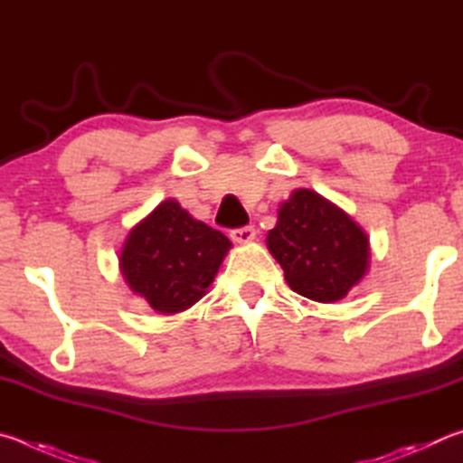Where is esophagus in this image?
Segmentation results:
<instances>
[{
    "label": "esophagus",
    "instance_id": "34e87169",
    "mask_svg": "<svg viewBox=\"0 0 463 463\" xmlns=\"http://www.w3.org/2000/svg\"><path fill=\"white\" fill-rule=\"evenodd\" d=\"M230 236L233 241H238V244H248V241H252L256 238V230H254V225L236 227V230H232Z\"/></svg>",
    "mask_w": 463,
    "mask_h": 463
}]
</instances>
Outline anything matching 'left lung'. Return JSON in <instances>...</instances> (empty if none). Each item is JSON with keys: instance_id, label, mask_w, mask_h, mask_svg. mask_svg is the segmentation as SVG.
I'll use <instances>...</instances> for the list:
<instances>
[{"instance_id": "obj_1", "label": "left lung", "mask_w": 463, "mask_h": 463, "mask_svg": "<svg viewBox=\"0 0 463 463\" xmlns=\"http://www.w3.org/2000/svg\"><path fill=\"white\" fill-rule=\"evenodd\" d=\"M266 241L288 287L311 301H339L368 270L366 233L309 189H298L282 203Z\"/></svg>"}]
</instances>
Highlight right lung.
I'll use <instances>...</instances> for the list:
<instances>
[{"label": "right lung", "mask_w": 463, "mask_h": 463, "mask_svg": "<svg viewBox=\"0 0 463 463\" xmlns=\"http://www.w3.org/2000/svg\"><path fill=\"white\" fill-rule=\"evenodd\" d=\"M230 246L222 232L165 201L129 232L119 264L154 311L178 313L205 295Z\"/></svg>", "instance_id": "right-lung-1"}]
</instances>
